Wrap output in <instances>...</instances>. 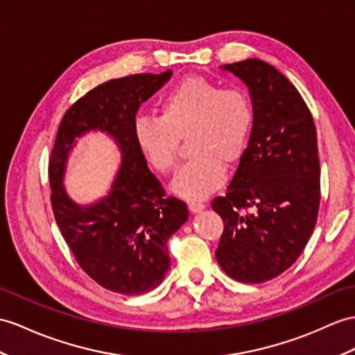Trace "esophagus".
Returning a JSON list of instances; mask_svg holds the SVG:
<instances>
[{"label": "esophagus", "mask_w": 355, "mask_h": 355, "mask_svg": "<svg viewBox=\"0 0 355 355\" xmlns=\"http://www.w3.org/2000/svg\"><path fill=\"white\" fill-rule=\"evenodd\" d=\"M203 209H205V203H203V202H198V200H193V202H189V211H191L193 214L202 212Z\"/></svg>", "instance_id": "34e87169"}]
</instances>
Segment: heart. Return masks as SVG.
I'll return each instance as SVG.
<instances>
[{
    "mask_svg": "<svg viewBox=\"0 0 355 355\" xmlns=\"http://www.w3.org/2000/svg\"><path fill=\"white\" fill-rule=\"evenodd\" d=\"M253 123V105L241 87H220L203 76H188L164 94L159 116L134 120L138 150L162 175L176 167L179 138L188 134L193 155L173 179L171 189L193 200L211 194L224 179L220 162L236 161Z\"/></svg>",
    "mask_w": 355,
    "mask_h": 355,
    "instance_id": "1",
    "label": "heart"
}]
</instances>
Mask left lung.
Segmentation results:
<instances>
[{
	"label": "left lung",
	"mask_w": 355,
	"mask_h": 355,
	"mask_svg": "<svg viewBox=\"0 0 355 355\" xmlns=\"http://www.w3.org/2000/svg\"><path fill=\"white\" fill-rule=\"evenodd\" d=\"M220 67L248 87L253 128L226 194L212 200L224 223L215 256L229 277L262 283L286 271L313 233L321 200L316 128L274 66L248 58Z\"/></svg>",
	"instance_id": "left-lung-1"
}]
</instances>
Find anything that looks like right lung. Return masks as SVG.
I'll use <instances>...</instances> for the list:
<instances>
[{
    "label": "right lung",
    "instance_id": "add662e5",
    "mask_svg": "<svg viewBox=\"0 0 355 355\" xmlns=\"http://www.w3.org/2000/svg\"><path fill=\"white\" fill-rule=\"evenodd\" d=\"M171 73H137L94 87L66 111L51 152V205L66 244L94 282L123 295L159 286L170 268L168 239L188 220L187 205L166 197L134 138L138 108ZM98 130L115 140L123 161L109 194L83 207L68 197L62 179L77 138Z\"/></svg>",
    "mask_w": 355,
    "mask_h": 355
}]
</instances>
